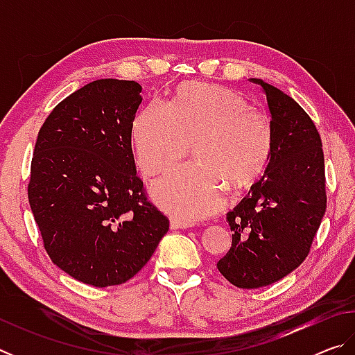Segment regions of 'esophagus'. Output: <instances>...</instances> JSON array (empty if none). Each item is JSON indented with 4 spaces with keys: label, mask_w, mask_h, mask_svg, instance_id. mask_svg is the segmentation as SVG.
Here are the masks:
<instances>
[{
    "label": "esophagus",
    "mask_w": 355,
    "mask_h": 355,
    "mask_svg": "<svg viewBox=\"0 0 355 355\" xmlns=\"http://www.w3.org/2000/svg\"><path fill=\"white\" fill-rule=\"evenodd\" d=\"M188 227H191V225L188 224V222H184L182 219H175V218L171 219V228H172V230H178V228H188Z\"/></svg>",
    "instance_id": "obj_1"
}]
</instances>
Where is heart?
<instances>
[{
  "mask_svg": "<svg viewBox=\"0 0 355 355\" xmlns=\"http://www.w3.org/2000/svg\"><path fill=\"white\" fill-rule=\"evenodd\" d=\"M137 166L147 175L167 171L188 152L196 163L166 173L152 184L158 205L182 220L213 214L225 188L243 191L266 169L274 150L269 120L241 95L216 84L186 83L171 105L153 100L133 123Z\"/></svg>",
  "mask_w": 355,
  "mask_h": 355,
  "instance_id": "heart-1",
  "label": "heart"
}]
</instances>
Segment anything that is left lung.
Masks as SVG:
<instances>
[{
  "mask_svg": "<svg viewBox=\"0 0 355 355\" xmlns=\"http://www.w3.org/2000/svg\"><path fill=\"white\" fill-rule=\"evenodd\" d=\"M260 84L268 100L274 150L264 175L227 213L232 248L218 261L238 288L271 285L309 255L326 213V175L321 137L309 114L280 89Z\"/></svg>",
  "mask_w": 355,
  "mask_h": 355,
  "instance_id": "obj_1",
  "label": "left lung"
}]
</instances>
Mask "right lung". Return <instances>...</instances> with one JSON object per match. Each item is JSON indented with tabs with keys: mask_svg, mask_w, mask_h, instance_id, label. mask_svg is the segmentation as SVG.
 <instances>
[{
	"mask_svg": "<svg viewBox=\"0 0 355 355\" xmlns=\"http://www.w3.org/2000/svg\"><path fill=\"white\" fill-rule=\"evenodd\" d=\"M141 92L136 81L86 84L46 117L33 155L28 199L46 254L98 288L135 277L169 230L136 173Z\"/></svg>",
	"mask_w": 355,
	"mask_h": 355,
	"instance_id": "right-lung-1",
	"label": "right lung"
}]
</instances>
